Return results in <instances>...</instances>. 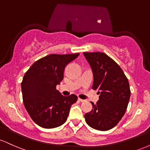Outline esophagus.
Instances as JSON below:
<instances>
[{"mask_svg": "<svg viewBox=\"0 0 150 150\" xmlns=\"http://www.w3.org/2000/svg\"><path fill=\"white\" fill-rule=\"evenodd\" d=\"M78 100L80 101V102H85V99H80V98H78Z\"/></svg>", "mask_w": 150, "mask_h": 150, "instance_id": "1", "label": "esophagus"}]
</instances>
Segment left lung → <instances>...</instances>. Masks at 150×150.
<instances>
[{
  "label": "left lung",
  "mask_w": 150,
  "mask_h": 150,
  "mask_svg": "<svg viewBox=\"0 0 150 150\" xmlns=\"http://www.w3.org/2000/svg\"><path fill=\"white\" fill-rule=\"evenodd\" d=\"M92 68L93 89L99 94L92 110L85 114V121L91 128L105 131L118 124L126 111L130 100L129 82L123 70L112 58L101 52H84Z\"/></svg>",
  "instance_id": "1"
}]
</instances>
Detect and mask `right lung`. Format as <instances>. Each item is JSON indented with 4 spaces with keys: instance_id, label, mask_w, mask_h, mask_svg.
Returning <instances> with one entry per match:
<instances>
[{
    "instance_id": "obj_1",
    "label": "right lung",
    "mask_w": 150,
    "mask_h": 150,
    "mask_svg": "<svg viewBox=\"0 0 150 150\" xmlns=\"http://www.w3.org/2000/svg\"><path fill=\"white\" fill-rule=\"evenodd\" d=\"M79 55H49L36 61L24 75L21 83L24 105L40 127L56 128L66 121L77 97L75 94L64 97L56 89V85L63 79L65 66Z\"/></svg>"
}]
</instances>
